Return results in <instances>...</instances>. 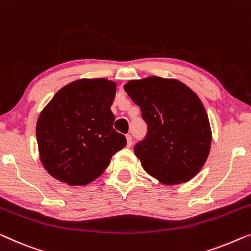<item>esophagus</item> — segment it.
<instances>
[{
    "label": "esophagus",
    "instance_id": "obj_1",
    "mask_svg": "<svg viewBox=\"0 0 251 251\" xmlns=\"http://www.w3.org/2000/svg\"><path fill=\"white\" fill-rule=\"evenodd\" d=\"M126 145H128L129 147H131L132 146V137H131V134H126Z\"/></svg>",
    "mask_w": 251,
    "mask_h": 251
}]
</instances>
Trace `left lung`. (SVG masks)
<instances>
[{
	"instance_id": "obj_1",
	"label": "left lung",
	"mask_w": 251,
	"mask_h": 251,
	"mask_svg": "<svg viewBox=\"0 0 251 251\" xmlns=\"http://www.w3.org/2000/svg\"><path fill=\"white\" fill-rule=\"evenodd\" d=\"M125 90L147 125L146 136L133 147L145 171L165 184L194 177L205 164L212 143L199 97L184 83L159 77L131 80Z\"/></svg>"
}]
</instances>
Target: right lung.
Returning a JSON list of instances; mask_svg holds the SVG:
<instances>
[{
  "mask_svg": "<svg viewBox=\"0 0 251 251\" xmlns=\"http://www.w3.org/2000/svg\"><path fill=\"white\" fill-rule=\"evenodd\" d=\"M115 83L82 79L59 90L39 115L41 161L55 179L72 186L95 180L126 139L113 128Z\"/></svg>",
  "mask_w": 251,
  "mask_h": 251,
  "instance_id": "right-lung-1",
  "label": "right lung"
}]
</instances>
